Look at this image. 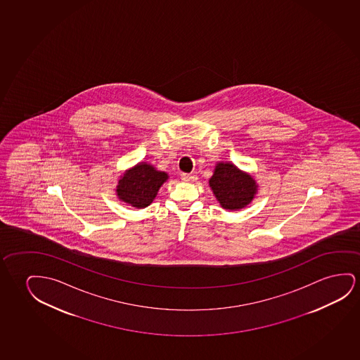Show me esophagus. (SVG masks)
Wrapping results in <instances>:
<instances>
[{
	"label": "esophagus",
	"mask_w": 360,
	"mask_h": 360,
	"mask_svg": "<svg viewBox=\"0 0 360 360\" xmlns=\"http://www.w3.org/2000/svg\"><path fill=\"white\" fill-rule=\"evenodd\" d=\"M181 179H183L184 181L193 183V181H196L198 176H196V175H193V174H186V172H183V174H181Z\"/></svg>",
	"instance_id": "esophagus-1"
}]
</instances>
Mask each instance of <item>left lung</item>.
Listing matches in <instances>:
<instances>
[{"instance_id": "obj_1", "label": "left lung", "mask_w": 360, "mask_h": 360, "mask_svg": "<svg viewBox=\"0 0 360 360\" xmlns=\"http://www.w3.org/2000/svg\"><path fill=\"white\" fill-rule=\"evenodd\" d=\"M210 188L223 208L234 211L252 202L258 185L252 175L239 170L232 162H218L210 179Z\"/></svg>"}]
</instances>
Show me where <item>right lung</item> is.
Listing matches in <instances>:
<instances>
[{
  "label": "right lung",
  "mask_w": 360,
  "mask_h": 360,
  "mask_svg": "<svg viewBox=\"0 0 360 360\" xmlns=\"http://www.w3.org/2000/svg\"><path fill=\"white\" fill-rule=\"evenodd\" d=\"M167 177V172H158L155 167L147 162H139L136 167L127 170L118 180L117 196L133 207H147L153 202Z\"/></svg>",
  "instance_id": "1"
}]
</instances>
